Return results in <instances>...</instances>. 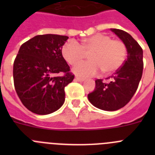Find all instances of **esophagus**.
I'll use <instances>...</instances> for the list:
<instances>
[{
	"mask_svg": "<svg viewBox=\"0 0 155 155\" xmlns=\"http://www.w3.org/2000/svg\"><path fill=\"white\" fill-rule=\"evenodd\" d=\"M75 79H76L77 81H81V82L84 81L85 80L84 78H80V77H76V78Z\"/></svg>",
	"mask_w": 155,
	"mask_h": 155,
	"instance_id": "1",
	"label": "esophagus"
}]
</instances>
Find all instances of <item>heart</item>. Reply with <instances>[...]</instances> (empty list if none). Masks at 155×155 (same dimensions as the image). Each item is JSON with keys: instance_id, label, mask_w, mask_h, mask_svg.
Returning <instances> with one entry per match:
<instances>
[{"instance_id": "obj_1", "label": "heart", "mask_w": 155, "mask_h": 155, "mask_svg": "<svg viewBox=\"0 0 155 155\" xmlns=\"http://www.w3.org/2000/svg\"><path fill=\"white\" fill-rule=\"evenodd\" d=\"M88 54L90 61L77 64L74 73L86 78L97 74L99 71L109 75L118 71L124 64L127 47L120 39H112L105 34L98 33L82 40L81 45L68 41L62 47V55L71 65H75Z\"/></svg>"}]
</instances>
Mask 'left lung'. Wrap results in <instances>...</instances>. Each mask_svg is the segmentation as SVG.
Instances as JSON below:
<instances>
[{
    "instance_id": "1",
    "label": "left lung",
    "mask_w": 155,
    "mask_h": 155,
    "mask_svg": "<svg viewBox=\"0 0 155 155\" xmlns=\"http://www.w3.org/2000/svg\"><path fill=\"white\" fill-rule=\"evenodd\" d=\"M127 47V58L121 68L109 77V81H95V87L87 98L94 106L105 111L121 109L136 92L143 74V50L127 31L111 28Z\"/></svg>"
}]
</instances>
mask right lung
<instances>
[{
  "mask_svg": "<svg viewBox=\"0 0 155 155\" xmlns=\"http://www.w3.org/2000/svg\"><path fill=\"white\" fill-rule=\"evenodd\" d=\"M68 37L46 34L23 43L14 61L15 88L23 105L39 115H47L61 107L65 101L64 87L74 75L62 55ZM64 73L63 76H55Z\"/></svg>",
  "mask_w": 155,
  "mask_h": 155,
  "instance_id": "obj_1",
  "label": "right lung"
}]
</instances>
